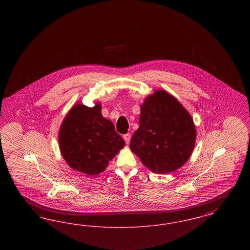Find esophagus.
<instances>
[{"label": "esophagus", "mask_w": 250, "mask_h": 250, "mask_svg": "<svg viewBox=\"0 0 250 250\" xmlns=\"http://www.w3.org/2000/svg\"><path fill=\"white\" fill-rule=\"evenodd\" d=\"M130 138L131 135L130 134H129V133H127V134L124 135V140L125 141V143H126V144H128V143H129V142H130Z\"/></svg>", "instance_id": "1"}]
</instances>
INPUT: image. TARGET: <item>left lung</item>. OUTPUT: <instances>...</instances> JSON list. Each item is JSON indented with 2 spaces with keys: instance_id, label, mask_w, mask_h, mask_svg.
Wrapping results in <instances>:
<instances>
[{
  "instance_id": "1",
  "label": "left lung",
  "mask_w": 250,
  "mask_h": 250,
  "mask_svg": "<svg viewBox=\"0 0 250 250\" xmlns=\"http://www.w3.org/2000/svg\"><path fill=\"white\" fill-rule=\"evenodd\" d=\"M196 142L190 114L165 91L148 96L141 107L140 126L130 141L132 152L153 172L164 174L183 166Z\"/></svg>"
}]
</instances>
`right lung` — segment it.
<instances>
[{"label": "right lung", "instance_id": "obj_1", "mask_svg": "<svg viewBox=\"0 0 250 250\" xmlns=\"http://www.w3.org/2000/svg\"><path fill=\"white\" fill-rule=\"evenodd\" d=\"M60 150L72 168L87 175L106 169L108 162L125 146L113 124L101 114L100 104H78L63 120L59 132Z\"/></svg>", "mask_w": 250, "mask_h": 250}]
</instances>
